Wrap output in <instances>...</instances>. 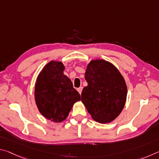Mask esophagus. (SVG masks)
I'll return each instance as SVG.
<instances>
[{
  "label": "esophagus",
  "instance_id": "34e87169",
  "mask_svg": "<svg viewBox=\"0 0 159 159\" xmlns=\"http://www.w3.org/2000/svg\"><path fill=\"white\" fill-rule=\"evenodd\" d=\"M77 91H78V92L80 93V94H81V93H82V87H81L78 88V89H77Z\"/></svg>",
  "mask_w": 159,
  "mask_h": 159
}]
</instances>
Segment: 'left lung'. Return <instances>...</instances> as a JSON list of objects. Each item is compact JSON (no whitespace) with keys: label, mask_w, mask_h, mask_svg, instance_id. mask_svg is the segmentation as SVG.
I'll list each match as a JSON object with an SVG mask.
<instances>
[{"label":"left lung","mask_w":159,"mask_h":159,"mask_svg":"<svg viewBox=\"0 0 159 159\" xmlns=\"http://www.w3.org/2000/svg\"><path fill=\"white\" fill-rule=\"evenodd\" d=\"M88 85L83 89L82 102L94 121L110 123L125 106L127 86L121 72L104 59L91 60L85 72Z\"/></svg>","instance_id":"obj_1"}]
</instances>
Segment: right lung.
<instances>
[{
	"label": "right lung",
	"instance_id": "add662e5",
	"mask_svg": "<svg viewBox=\"0 0 159 159\" xmlns=\"http://www.w3.org/2000/svg\"><path fill=\"white\" fill-rule=\"evenodd\" d=\"M64 70L61 61H49L38 75L35 84V101L39 112L56 123L65 120L73 105L81 101L71 80L63 74Z\"/></svg>",
	"mask_w": 159,
	"mask_h": 159
}]
</instances>
